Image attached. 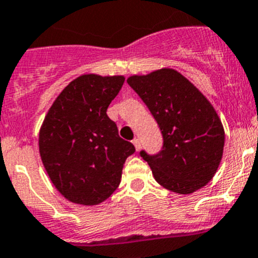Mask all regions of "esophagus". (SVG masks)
<instances>
[{
    "label": "esophagus",
    "instance_id": "esophagus-1",
    "mask_svg": "<svg viewBox=\"0 0 258 258\" xmlns=\"http://www.w3.org/2000/svg\"><path fill=\"white\" fill-rule=\"evenodd\" d=\"M133 144H134V147H136L137 151H139V149H141V141H139L138 138L133 139Z\"/></svg>",
    "mask_w": 258,
    "mask_h": 258
}]
</instances>
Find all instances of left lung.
<instances>
[{
	"mask_svg": "<svg viewBox=\"0 0 258 258\" xmlns=\"http://www.w3.org/2000/svg\"><path fill=\"white\" fill-rule=\"evenodd\" d=\"M156 119L163 146L157 154L144 151L159 185L191 194L217 172L224 148V129L207 97L177 71L162 68L126 80Z\"/></svg>",
	"mask_w": 258,
	"mask_h": 258,
	"instance_id": "1",
	"label": "left lung"
}]
</instances>
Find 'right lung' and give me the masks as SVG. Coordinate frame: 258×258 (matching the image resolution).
Wrapping results in <instances>:
<instances>
[{
	"label": "right lung",
	"mask_w": 258,
	"mask_h": 258,
	"mask_svg": "<svg viewBox=\"0 0 258 258\" xmlns=\"http://www.w3.org/2000/svg\"><path fill=\"white\" fill-rule=\"evenodd\" d=\"M122 76L82 75L55 99L39 132V152L53 185L67 200L97 205L119 186L133 144L106 114Z\"/></svg>",
	"instance_id": "add662e5"
}]
</instances>
